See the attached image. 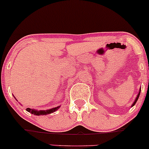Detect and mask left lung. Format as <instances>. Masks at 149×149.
Wrapping results in <instances>:
<instances>
[{"label": "left lung", "instance_id": "8db88e82", "mask_svg": "<svg viewBox=\"0 0 149 149\" xmlns=\"http://www.w3.org/2000/svg\"><path fill=\"white\" fill-rule=\"evenodd\" d=\"M140 93H141V90H140V91H139V94H138V95H137V97H136V100H135L134 102H133V105H132V106H133V105H135V104H136V102H137L138 99H139V95H140Z\"/></svg>", "mask_w": 149, "mask_h": 149}]
</instances>
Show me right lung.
Instances as JSON below:
<instances>
[{"instance_id":"obj_1","label":"right lung","mask_w":149,"mask_h":149,"mask_svg":"<svg viewBox=\"0 0 149 149\" xmlns=\"http://www.w3.org/2000/svg\"><path fill=\"white\" fill-rule=\"evenodd\" d=\"M59 107H56V108H52L50 109V110H33V109H31V108H26V110L29 113H32L33 115H36V116H41V115H47V114H50V113H54L55 112L56 110H57L59 109Z\"/></svg>"}]
</instances>
